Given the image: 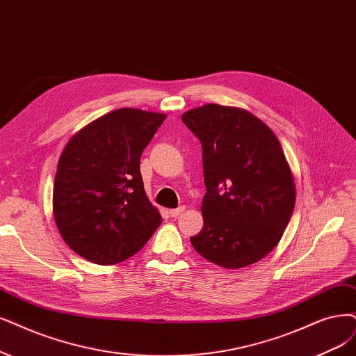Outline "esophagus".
<instances>
[{
    "mask_svg": "<svg viewBox=\"0 0 356 356\" xmlns=\"http://www.w3.org/2000/svg\"><path fill=\"white\" fill-rule=\"evenodd\" d=\"M183 213H185V207H179V208H175V209H168V214L171 216V217H179V216H181Z\"/></svg>",
    "mask_w": 356,
    "mask_h": 356,
    "instance_id": "obj_1",
    "label": "esophagus"
}]
</instances>
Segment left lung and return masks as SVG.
<instances>
[{
  "label": "left lung",
  "instance_id": "obj_1",
  "mask_svg": "<svg viewBox=\"0 0 356 356\" xmlns=\"http://www.w3.org/2000/svg\"><path fill=\"white\" fill-rule=\"evenodd\" d=\"M202 147V230L195 251L216 266L243 268L270 254L292 217L296 188L273 130L242 108L205 104L181 114Z\"/></svg>",
  "mask_w": 356,
  "mask_h": 356
}]
</instances>
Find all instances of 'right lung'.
I'll list each match as a JSON object with an SVG mask.
<instances>
[{"instance_id": "1", "label": "right lung", "mask_w": 356, "mask_h": 356, "mask_svg": "<svg viewBox=\"0 0 356 356\" xmlns=\"http://www.w3.org/2000/svg\"><path fill=\"white\" fill-rule=\"evenodd\" d=\"M165 114L118 108L65 145L52 211L64 242L82 258L113 266L135 255L161 225L140 176V155Z\"/></svg>"}]
</instances>
